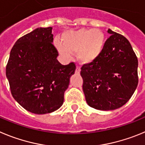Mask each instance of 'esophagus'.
Listing matches in <instances>:
<instances>
[{"instance_id":"esophagus-1","label":"esophagus","mask_w":145,"mask_h":145,"mask_svg":"<svg viewBox=\"0 0 145 145\" xmlns=\"http://www.w3.org/2000/svg\"><path fill=\"white\" fill-rule=\"evenodd\" d=\"M80 71H81L80 67L77 66V67H76V74H79V73H80Z\"/></svg>"}]
</instances>
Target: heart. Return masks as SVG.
<instances>
[{"label": "heart", "instance_id": "1", "mask_svg": "<svg viewBox=\"0 0 145 145\" xmlns=\"http://www.w3.org/2000/svg\"><path fill=\"white\" fill-rule=\"evenodd\" d=\"M61 43L56 42V48L61 54L69 57L71 53H76L81 63L88 64L96 61L103 53L105 36L100 29L81 28L65 32L61 37Z\"/></svg>", "mask_w": 145, "mask_h": 145}]
</instances>
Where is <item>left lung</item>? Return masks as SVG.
Here are the masks:
<instances>
[{"instance_id":"1","label":"left lung","mask_w":145,"mask_h":145,"mask_svg":"<svg viewBox=\"0 0 145 145\" xmlns=\"http://www.w3.org/2000/svg\"><path fill=\"white\" fill-rule=\"evenodd\" d=\"M111 35L98 58L81 69L87 103L100 110L126 104L138 84V60L129 40L108 29Z\"/></svg>"}]
</instances>
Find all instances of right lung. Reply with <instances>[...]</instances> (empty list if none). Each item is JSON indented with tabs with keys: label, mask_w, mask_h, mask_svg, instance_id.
I'll list each match as a JSON object with an SVG mask.
<instances>
[{
	"label": "right lung",
	"mask_w": 145,
	"mask_h": 145,
	"mask_svg": "<svg viewBox=\"0 0 145 145\" xmlns=\"http://www.w3.org/2000/svg\"><path fill=\"white\" fill-rule=\"evenodd\" d=\"M52 29L40 27L20 37L6 66L12 96L35 114H46L61 108L76 70L74 63L64 66L57 60Z\"/></svg>",
	"instance_id": "obj_1"
}]
</instances>
